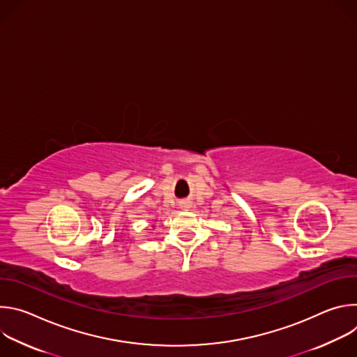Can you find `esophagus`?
<instances>
[{
  "label": "esophagus",
  "mask_w": 357,
  "mask_h": 357,
  "mask_svg": "<svg viewBox=\"0 0 357 357\" xmlns=\"http://www.w3.org/2000/svg\"><path fill=\"white\" fill-rule=\"evenodd\" d=\"M181 208H182V209H189V203H188V202H182V203H181Z\"/></svg>",
  "instance_id": "obj_1"
}]
</instances>
